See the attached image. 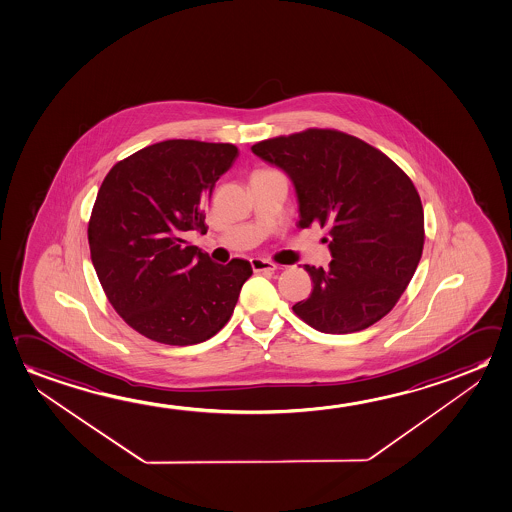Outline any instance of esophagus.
Returning a JSON list of instances; mask_svg holds the SVG:
<instances>
[{
	"mask_svg": "<svg viewBox=\"0 0 512 512\" xmlns=\"http://www.w3.org/2000/svg\"><path fill=\"white\" fill-rule=\"evenodd\" d=\"M251 267L254 272H274L277 268L272 261L263 258H252Z\"/></svg>",
	"mask_w": 512,
	"mask_h": 512,
	"instance_id": "obj_1",
	"label": "esophagus"
}]
</instances>
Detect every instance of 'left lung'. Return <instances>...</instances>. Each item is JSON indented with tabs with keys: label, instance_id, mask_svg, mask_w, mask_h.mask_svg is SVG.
Masks as SVG:
<instances>
[{
	"label": "left lung",
	"instance_id": "1",
	"mask_svg": "<svg viewBox=\"0 0 512 512\" xmlns=\"http://www.w3.org/2000/svg\"><path fill=\"white\" fill-rule=\"evenodd\" d=\"M290 178L299 226L329 228V268L306 265L313 290L293 311L327 334L363 331L388 315L423 251V208L406 172L379 149L334 130L251 147Z\"/></svg>",
	"mask_w": 512,
	"mask_h": 512
}]
</instances>
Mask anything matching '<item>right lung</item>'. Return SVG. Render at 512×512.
<instances>
[{"label": "right lung", "mask_w": 512, "mask_h": 512, "mask_svg": "<svg viewBox=\"0 0 512 512\" xmlns=\"http://www.w3.org/2000/svg\"><path fill=\"white\" fill-rule=\"evenodd\" d=\"M236 158L233 144L165 140L114 165L101 183L90 260L115 311L149 340L201 343L233 315L251 263H215L185 235L206 233V204Z\"/></svg>", "instance_id": "right-lung-1"}]
</instances>
